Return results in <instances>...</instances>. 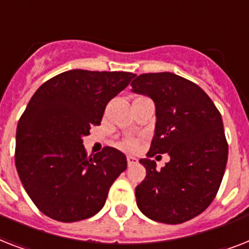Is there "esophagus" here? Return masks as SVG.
<instances>
[{
	"label": "esophagus",
	"mask_w": 249,
	"mask_h": 249,
	"mask_svg": "<svg viewBox=\"0 0 249 249\" xmlns=\"http://www.w3.org/2000/svg\"><path fill=\"white\" fill-rule=\"evenodd\" d=\"M128 165L129 166H132V165H134V164H137L138 163V159H137V158H134V156H128Z\"/></svg>",
	"instance_id": "1"
}]
</instances>
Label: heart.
I'll return each mask as SVG.
<instances>
[{
    "label": "heart",
    "instance_id": "1",
    "mask_svg": "<svg viewBox=\"0 0 249 249\" xmlns=\"http://www.w3.org/2000/svg\"><path fill=\"white\" fill-rule=\"evenodd\" d=\"M124 147L130 148V150L136 148L137 147V141L136 140H126L124 142Z\"/></svg>",
    "mask_w": 249,
    "mask_h": 249
}]
</instances>
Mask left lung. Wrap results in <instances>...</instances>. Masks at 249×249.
<instances>
[{
  "instance_id": "8db88e82",
  "label": "left lung",
  "mask_w": 249,
  "mask_h": 249,
  "mask_svg": "<svg viewBox=\"0 0 249 249\" xmlns=\"http://www.w3.org/2000/svg\"><path fill=\"white\" fill-rule=\"evenodd\" d=\"M130 85L155 103L147 156L171 158L160 171L148 158L140 160L146 178L136 187L137 205L158 222H186L208 208L224 177L229 147L221 113L200 86L172 72L143 73Z\"/></svg>"
}]
</instances>
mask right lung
I'll return each mask as SVG.
<instances>
[{
	"instance_id": "1",
	"label": "right lung",
	"mask_w": 249,
	"mask_h": 249,
	"mask_svg": "<svg viewBox=\"0 0 249 249\" xmlns=\"http://www.w3.org/2000/svg\"><path fill=\"white\" fill-rule=\"evenodd\" d=\"M134 76L71 70L31 98L18 123L15 166L31 200L53 220L75 222L97 214L126 169V156L116 148L86 155L83 138Z\"/></svg>"
}]
</instances>
